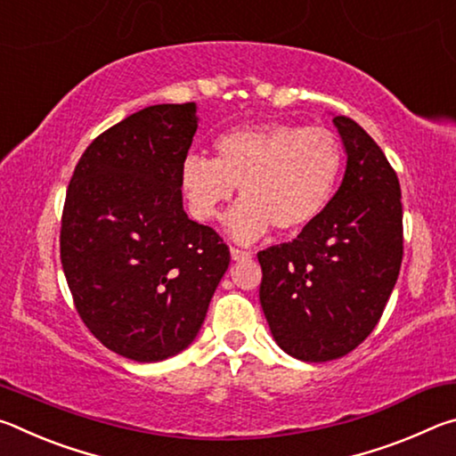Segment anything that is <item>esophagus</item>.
I'll use <instances>...</instances> for the list:
<instances>
[{
    "label": "esophagus",
    "instance_id": "1",
    "mask_svg": "<svg viewBox=\"0 0 456 456\" xmlns=\"http://www.w3.org/2000/svg\"><path fill=\"white\" fill-rule=\"evenodd\" d=\"M231 257H233L235 261H241V259H249L251 253L245 249H239V247H231Z\"/></svg>",
    "mask_w": 456,
    "mask_h": 456
}]
</instances>
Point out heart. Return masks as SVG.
<instances>
[{"instance_id": "heart-1", "label": "heart", "mask_w": 456, "mask_h": 456, "mask_svg": "<svg viewBox=\"0 0 456 456\" xmlns=\"http://www.w3.org/2000/svg\"><path fill=\"white\" fill-rule=\"evenodd\" d=\"M215 159L189 154L181 189L199 221L219 219L239 187L241 203L227 217L235 241L253 243L275 227L293 235L328 209L344 171L339 138L322 126L289 122L241 126L219 134Z\"/></svg>"}]
</instances>
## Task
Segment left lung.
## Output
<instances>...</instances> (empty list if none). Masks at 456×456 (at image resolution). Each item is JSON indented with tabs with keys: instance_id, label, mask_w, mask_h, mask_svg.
<instances>
[{
	"instance_id": "1",
	"label": "left lung",
	"mask_w": 456,
	"mask_h": 456,
	"mask_svg": "<svg viewBox=\"0 0 456 456\" xmlns=\"http://www.w3.org/2000/svg\"><path fill=\"white\" fill-rule=\"evenodd\" d=\"M346 151L339 189L293 241L257 253L259 302L277 346L304 362L342 358L376 328L403 264L400 183L380 146L334 117Z\"/></svg>"
}]
</instances>
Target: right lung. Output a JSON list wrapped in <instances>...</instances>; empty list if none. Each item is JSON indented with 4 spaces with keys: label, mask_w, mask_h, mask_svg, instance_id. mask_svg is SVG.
Instances as JSON below:
<instances>
[{
    "label": "right lung",
    "mask_w": 456,
    "mask_h": 456,
    "mask_svg": "<svg viewBox=\"0 0 456 456\" xmlns=\"http://www.w3.org/2000/svg\"><path fill=\"white\" fill-rule=\"evenodd\" d=\"M197 106L157 104L96 136L68 184L60 257L74 305L108 350L160 362L197 338L229 247L183 209Z\"/></svg>",
    "instance_id": "add662e5"
}]
</instances>
